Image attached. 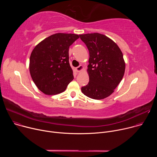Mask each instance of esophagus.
Masks as SVG:
<instances>
[{
  "mask_svg": "<svg viewBox=\"0 0 157 157\" xmlns=\"http://www.w3.org/2000/svg\"><path fill=\"white\" fill-rule=\"evenodd\" d=\"M83 70H84V67H83V66H82V65H80V66H79L78 67H77V68H76V71H77V72H81V71H82Z\"/></svg>",
  "mask_w": 157,
  "mask_h": 157,
  "instance_id": "esophagus-1",
  "label": "esophagus"
}]
</instances>
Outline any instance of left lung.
<instances>
[{"label":"left lung","mask_w":157,"mask_h":157,"mask_svg":"<svg viewBox=\"0 0 157 157\" xmlns=\"http://www.w3.org/2000/svg\"><path fill=\"white\" fill-rule=\"evenodd\" d=\"M89 52L88 84L81 87L89 98L103 99L113 94L124 76L125 63L117 44L107 36L98 33L79 35Z\"/></svg>","instance_id":"1"}]
</instances>
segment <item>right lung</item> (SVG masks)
<instances>
[{"label":"right lung","mask_w":157,"mask_h":157,"mask_svg":"<svg viewBox=\"0 0 157 157\" xmlns=\"http://www.w3.org/2000/svg\"><path fill=\"white\" fill-rule=\"evenodd\" d=\"M79 38L73 33H55L42 40L33 50L30 73L38 89L44 94L63 93L74 79L69 63V48Z\"/></svg>","instance_id":"1"}]
</instances>
